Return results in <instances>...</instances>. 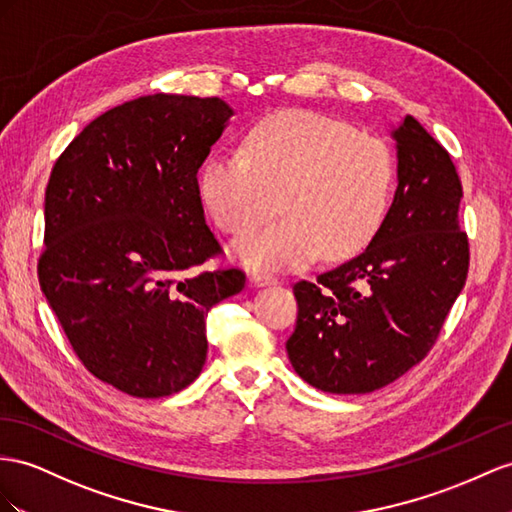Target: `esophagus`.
Instances as JSON below:
<instances>
[{"label":"esophagus","mask_w":512,"mask_h":512,"mask_svg":"<svg viewBox=\"0 0 512 512\" xmlns=\"http://www.w3.org/2000/svg\"><path fill=\"white\" fill-rule=\"evenodd\" d=\"M251 281H253L255 285H272V283H277V277H274V274H270V272L253 270V272H251Z\"/></svg>","instance_id":"1"}]
</instances>
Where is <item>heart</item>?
Returning <instances> with one entry per match:
<instances>
[{"mask_svg": "<svg viewBox=\"0 0 512 512\" xmlns=\"http://www.w3.org/2000/svg\"><path fill=\"white\" fill-rule=\"evenodd\" d=\"M201 196L216 225L240 238L235 246L257 268L307 266L322 253H359L381 229L396 188L389 144L311 110L264 116L246 131L242 149H218L199 175Z\"/></svg>", "mask_w": 512, "mask_h": 512, "instance_id": "heart-1", "label": "heart"}]
</instances>
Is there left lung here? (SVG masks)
Masks as SVG:
<instances>
[{
	"instance_id": "1",
	"label": "left lung",
	"mask_w": 512,
	"mask_h": 512,
	"mask_svg": "<svg viewBox=\"0 0 512 512\" xmlns=\"http://www.w3.org/2000/svg\"><path fill=\"white\" fill-rule=\"evenodd\" d=\"M391 136L398 190L370 246L316 281L294 283L287 357L303 381L329 393L398 381L435 346L467 281L463 186L450 153L413 116Z\"/></svg>"
}]
</instances>
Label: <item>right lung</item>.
<instances>
[{"instance_id":"right-lung-1","label":"right lung","mask_w":512,"mask_h":512,"mask_svg":"<svg viewBox=\"0 0 512 512\" xmlns=\"http://www.w3.org/2000/svg\"><path fill=\"white\" fill-rule=\"evenodd\" d=\"M229 116L218 97L131 99L51 168L38 283L84 368L127 396L188 387L207 357L209 309L244 290V270L203 268L222 246L196 173Z\"/></svg>"}]
</instances>
